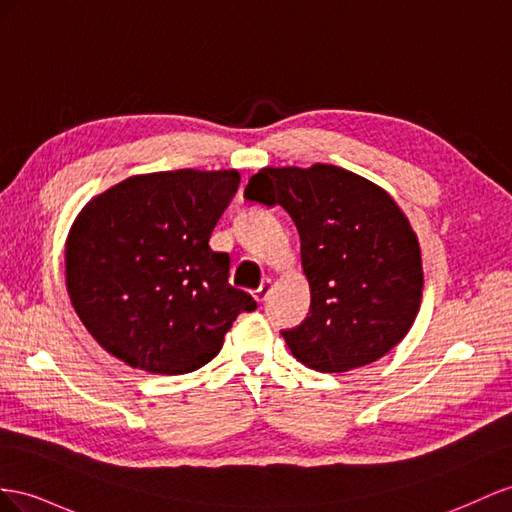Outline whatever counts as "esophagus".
Listing matches in <instances>:
<instances>
[{"label":"esophagus","mask_w":512,"mask_h":512,"mask_svg":"<svg viewBox=\"0 0 512 512\" xmlns=\"http://www.w3.org/2000/svg\"><path fill=\"white\" fill-rule=\"evenodd\" d=\"M270 292H272V281L270 279H266L264 283H261L257 290L253 292V298L257 300V303H264V300L270 296Z\"/></svg>","instance_id":"1"}]
</instances>
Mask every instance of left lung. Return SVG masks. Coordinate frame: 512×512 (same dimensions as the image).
I'll list each match as a JSON object with an SVG mask.
<instances>
[{"mask_svg": "<svg viewBox=\"0 0 512 512\" xmlns=\"http://www.w3.org/2000/svg\"><path fill=\"white\" fill-rule=\"evenodd\" d=\"M244 196L281 205L298 229L311 307L303 324L281 335L300 363L339 374L402 342L422 303V251L381 186L333 164L266 166Z\"/></svg>", "mask_w": 512, "mask_h": 512, "instance_id": "8db88e82", "label": "left lung"}]
</instances>
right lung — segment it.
I'll list each match as a JSON object with an SVG mask.
<instances>
[{
  "label": "right lung",
  "mask_w": 512,
  "mask_h": 512,
  "mask_svg": "<svg viewBox=\"0 0 512 512\" xmlns=\"http://www.w3.org/2000/svg\"><path fill=\"white\" fill-rule=\"evenodd\" d=\"M238 186L235 168L164 170L127 177L82 207L64 279L103 350L134 370L194 372L218 355L235 318L257 309L229 285V255L209 246Z\"/></svg>",
  "instance_id": "right-lung-1"
}]
</instances>
